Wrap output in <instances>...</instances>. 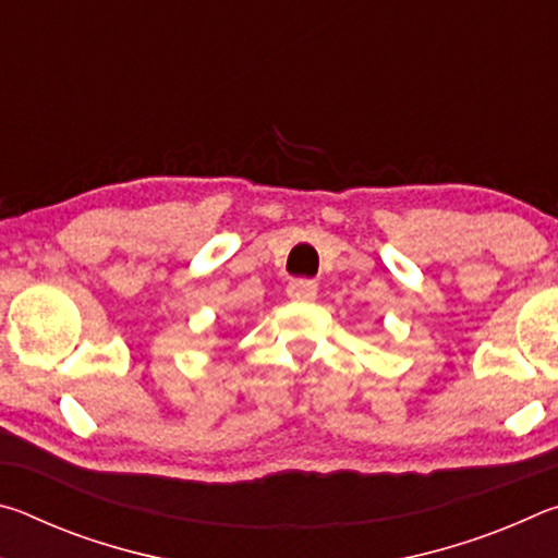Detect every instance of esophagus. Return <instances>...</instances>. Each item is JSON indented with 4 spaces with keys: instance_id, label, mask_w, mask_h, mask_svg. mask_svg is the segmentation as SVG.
<instances>
[{
    "instance_id": "esophagus-1",
    "label": "esophagus",
    "mask_w": 558,
    "mask_h": 558,
    "mask_svg": "<svg viewBox=\"0 0 558 558\" xmlns=\"http://www.w3.org/2000/svg\"><path fill=\"white\" fill-rule=\"evenodd\" d=\"M288 298L290 300H300V302L315 300L317 298V282L315 280H307V278L290 280L288 282Z\"/></svg>"
}]
</instances>
